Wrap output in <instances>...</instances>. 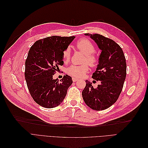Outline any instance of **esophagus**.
<instances>
[{
    "instance_id": "1",
    "label": "esophagus",
    "mask_w": 148,
    "mask_h": 148,
    "mask_svg": "<svg viewBox=\"0 0 148 148\" xmlns=\"http://www.w3.org/2000/svg\"><path fill=\"white\" fill-rule=\"evenodd\" d=\"M72 80H73V82H76L78 80V79L77 78H72Z\"/></svg>"
}]
</instances>
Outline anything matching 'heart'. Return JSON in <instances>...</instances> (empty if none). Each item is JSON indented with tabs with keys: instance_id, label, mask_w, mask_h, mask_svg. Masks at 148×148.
<instances>
[{
	"instance_id": "1",
	"label": "heart",
	"mask_w": 148,
	"mask_h": 148,
	"mask_svg": "<svg viewBox=\"0 0 148 148\" xmlns=\"http://www.w3.org/2000/svg\"><path fill=\"white\" fill-rule=\"evenodd\" d=\"M76 47L83 52L85 55L83 62L87 63L89 65L94 66L96 65L98 62V58L94 53L95 52V47L94 44L88 39H81L76 44ZM71 52L69 48L66 49L63 52V59L65 62L69 61L70 59ZM89 70L88 66L86 64L82 65H73L69 66L66 70L67 73L74 78H81L85 75Z\"/></svg>"
}]
</instances>
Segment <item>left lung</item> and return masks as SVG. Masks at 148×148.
Instances as JSON below:
<instances>
[{
	"label": "left lung",
	"instance_id": "1",
	"mask_svg": "<svg viewBox=\"0 0 148 148\" xmlns=\"http://www.w3.org/2000/svg\"><path fill=\"white\" fill-rule=\"evenodd\" d=\"M102 51L99 64L92 78L100 81L95 88L86 80L82 96L86 104L95 110H105L117 101L122 92L127 75V64L122 48L112 39L99 34H85Z\"/></svg>",
	"mask_w": 148,
	"mask_h": 148
}]
</instances>
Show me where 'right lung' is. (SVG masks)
<instances>
[{"instance_id":"obj_1","label":"right lung","mask_w":148,"mask_h":148,"mask_svg":"<svg viewBox=\"0 0 148 148\" xmlns=\"http://www.w3.org/2000/svg\"><path fill=\"white\" fill-rule=\"evenodd\" d=\"M75 36H52L39 39L31 47L25 62V77L34 101L45 108L60 105L72 84L71 77L66 75L60 82L53 75L64 65L63 52Z\"/></svg>"}]
</instances>
